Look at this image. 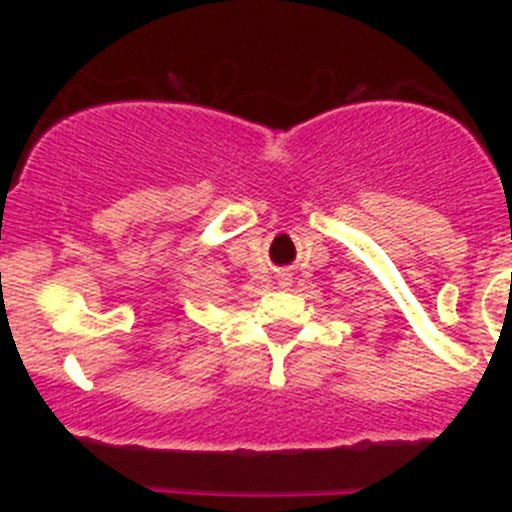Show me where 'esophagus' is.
<instances>
[{"instance_id":"1","label":"esophagus","mask_w":512,"mask_h":512,"mask_svg":"<svg viewBox=\"0 0 512 512\" xmlns=\"http://www.w3.org/2000/svg\"><path fill=\"white\" fill-rule=\"evenodd\" d=\"M277 280H280L282 287H287L289 282H292V275H289V272H280V275H277Z\"/></svg>"}]
</instances>
